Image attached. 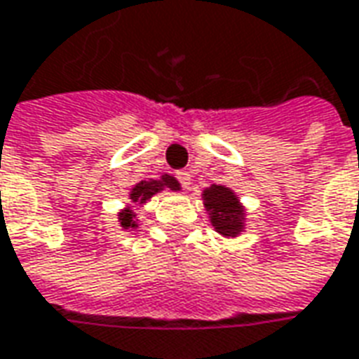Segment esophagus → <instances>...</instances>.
<instances>
[{
	"instance_id": "34e87169",
	"label": "esophagus",
	"mask_w": 359,
	"mask_h": 359,
	"mask_svg": "<svg viewBox=\"0 0 359 359\" xmlns=\"http://www.w3.org/2000/svg\"><path fill=\"white\" fill-rule=\"evenodd\" d=\"M177 180H179L182 188L190 187V175H188V171H177Z\"/></svg>"
}]
</instances>
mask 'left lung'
Listing matches in <instances>:
<instances>
[{
    "label": "left lung",
    "instance_id": "8db88e82",
    "mask_svg": "<svg viewBox=\"0 0 359 359\" xmlns=\"http://www.w3.org/2000/svg\"><path fill=\"white\" fill-rule=\"evenodd\" d=\"M204 204L217 233H222L225 237L239 235L243 229V208L229 188L217 187V184L205 188Z\"/></svg>",
    "mask_w": 359,
    "mask_h": 359
}]
</instances>
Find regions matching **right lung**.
<instances>
[{
  "label": "right lung",
  "mask_w": 359,
  "mask_h": 359,
  "mask_svg": "<svg viewBox=\"0 0 359 359\" xmlns=\"http://www.w3.org/2000/svg\"><path fill=\"white\" fill-rule=\"evenodd\" d=\"M171 188V190H179V182L169 177V175H165L161 180H142L140 184L132 188V192H130V198H132V202H137V204H144L147 198H151L154 194H157L159 190L163 188ZM120 223H122V227L128 229V227H136V222H134V212L132 210H124L122 214H120Z\"/></svg>",
  "instance_id": "add662e5"
}]
</instances>
